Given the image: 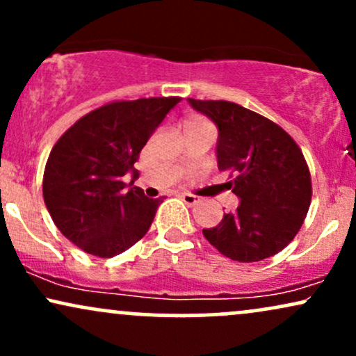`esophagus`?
I'll return each mask as SVG.
<instances>
[{
	"mask_svg": "<svg viewBox=\"0 0 356 356\" xmlns=\"http://www.w3.org/2000/svg\"><path fill=\"white\" fill-rule=\"evenodd\" d=\"M181 199L187 204V206H195V204L199 202V197H195V195H192V194H187V192L181 194Z\"/></svg>",
	"mask_w": 356,
	"mask_h": 356,
	"instance_id": "esophagus-1",
	"label": "esophagus"
}]
</instances>
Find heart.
<instances>
[{"instance_id":"1","label":"heart","mask_w":356,"mask_h":356,"mask_svg":"<svg viewBox=\"0 0 356 356\" xmlns=\"http://www.w3.org/2000/svg\"><path fill=\"white\" fill-rule=\"evenodd\" d=\"M206 124V122L202 120V118H199V117H189V118H186V120H184V127H191V125H204Z\"/></svg>"}]
</instances>
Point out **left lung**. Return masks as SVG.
Returning <instances> with one entry per match:
<instances>
[{"label": "left lung", "instance_id": "left-lung-1", "mask_svg": "<svg viewBox=\"0 0 356 356\" xmlns=\"http://www.w3.org/2000/svg\"><path fill=\"white\" fill-rule=\"evenodd\" d=\"M187 102L218 127V167L234 177L227 187L239 197L234 212L202 229L204 238L239 263L276 254L309 209L312 179L303 152L280 125L252 110L224 100Z\"/></svg>", "mask_w": 356, "mask_h": 356}]
</instances>
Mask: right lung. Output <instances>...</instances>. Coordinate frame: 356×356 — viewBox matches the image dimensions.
<instances>
[{"mask_svg":"<svg viewBox=\"0 0 356 356\" xmlns=\"http://www.w3.org/2000/svg\"><path fill=\"white\" fill-rule=\"evenodd\" d=\"M179 102H113L81 117L60 137L44 167L43 199L53 222L75 246L112 257L144 238L162 201L134 187V164ZM127 173L133 175L129 186Z\"/></svg>","mask_w":356,"mask_h":356,"instance_id":"add662e5","label":"right lung"}]
</instances>
